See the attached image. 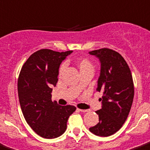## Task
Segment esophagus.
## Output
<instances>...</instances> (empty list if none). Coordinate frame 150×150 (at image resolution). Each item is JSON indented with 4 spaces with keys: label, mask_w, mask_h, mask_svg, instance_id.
Instances as JSON below:
<instances>
[{
    "label": "esophagus",
    "mask_w": 150,
    "mask_h": 150,
    "mask_svg": "<svg viewBox=\"0 0 150 150\" xmlns=\"http://www.w3.org/2000/svg\"><path fill=\"white\" fill-rule=\"evenodd\" d=\"M77 110H79V111H81V112H88V110H83V109H79V108H77Z\"/></svg>",
    "instance_id": "obj_1"
}]
</instances>
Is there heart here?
I'll return each mask as SVG.
<instances>
[{"mask_svg": "<svg viewBox=\"0 0 150 150\" xmlns=\"http://www.w3.org/2000/svg\"><path fill=\"white\" fill-rule=\"evenodd\" d=\"M65 66H66V63H63L61 65V67H60L59 69V73H62V71L65 69ZM88 67H92V66H91V64L90 62L88 59H82L80 62H79V68H80V70Z\"/></svg>", "mask_w": 150, "mask_h": 150, "instance_id": "heart-1", "label": "heart"}]
</instances>
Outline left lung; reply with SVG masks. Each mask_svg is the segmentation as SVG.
Returning <instances> with one entry per match:
<instances>
[{"label": "left lung", "mask_w": 150, "mask_h": 150, "mask_svg": "<svg viewBox=\"0 0 150 150\" xmlns=\"http://www.w3.org/2000/svg\"><path fill=\"white\" fill-rule=\"evenodd\" d=\"M100 62L97 91L103 93L101 109L97 110L99 122L89 128L100 137H109L118 131L128 117L134 96L131 71L117 52L108 48L89 52Z\"/></svg>", "instance_id": "left-lung-1"}]
</instances>
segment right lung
I'll list each match as a JSON object with an SVG mask.
<instances>
[{
    "label": "right lung",
    "instance_id": "obj_1",
    "mask_svg": "<svg viewBox=\"0 0 150 150\" xmlns=\"http://www.w3.org/2000/svg\"><path fill=\"white\" fill-rule=\"evenodd\" d=\"M71 52L38 50L26 60L19 75L17 89L23 117L33 131L46 139L63 134L69 116L76 110L75 106H60L51 99L60 64Z\"/></svg>",
    "mask_w": 150,
    "mask_h": 150
}]
</instances>
